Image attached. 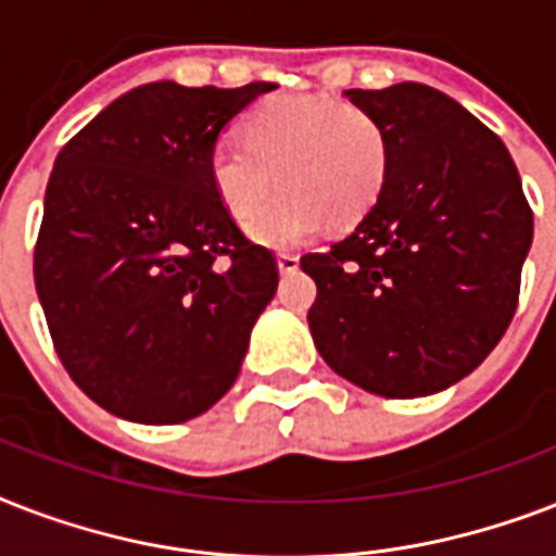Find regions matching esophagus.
<instances>
[{"label": "esophagus", "instance_id": "esophagus-1", "mask_svg": "<svg viewBox=\"0 0 556 556\" xmlns=\"http://www.w3.org/2000/svg\"><path fill=\"white\" fill-rule=\"evenodd\" d=\"M277 268L279 274H294V270L300 268V256H296V253H279Z\"/></svg>", "mask_w": 556, "mask_h": 556}]
</instances>
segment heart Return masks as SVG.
Returning a JSON list of instances; mask_svg holds the SVG:
<instances>
[{"label":"heart","mask_w":556,"mask_h":556,"mask_svg":"<svg viewBox=\"0 0 556 556\" xmlns=\"http://www.w3.org/2000/svg\"><path fill=\"white\" fill-rule=\"evenodd\" d=\"M389 138L366 109L320 94H277L244 117V141L222 138L207 176L222 207L248 222L277 180L283 190L253 217V242L294 248L326 222L349 225L375 204Z\"/></svg>","instance_id":"obj_1"}]
</instances>
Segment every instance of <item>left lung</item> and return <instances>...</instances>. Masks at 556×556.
<instances>
[{"label":"left lung","mask_w":556,"mask_h":556,"mask_svg":"<svg viewBox=\"0 0 556 556\" xmlns=\"http://www.w3.org/2000/svg\"><path fill=\"white\" fill-rule=\"evenodd\" d=\"M380 121L389 169L361 225L300 265L314 346L366 392L421 397L482 364L514 320L534 239L517 164L482 121L424 86L349 89Z\"/></svg>","instance_id":"1"}]
</instances>
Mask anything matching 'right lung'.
<instances>
[{
  "mask_svg": "<svg viewBox=\"0 0 556 556\" xmlns=\"http://www.w3.org/2000/svg\"><path fill=\"white\" fill-rule=\"evenodd\" d=\"M270 89L147 83L56 155L34 282L65 371L117 418L190 421L242 369L279 270L222 207L207 159Z\"/></svg>",
  "mask_w": 556,
  "mask_h": 556,
  "instance_id": "add662e5",
  "label": "right lung"
}]
</instances>
